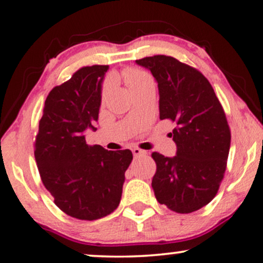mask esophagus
Wrapping results in <instances>:
<instances>
[{
    "label": "esophagus",
    "instance_id": "1",
    "mask_svg": "<svg viewBox=\"0 0 263 263\" xmlns=\"http://www.w3.org/2000/svg\"><path fill=\"white\" fill-rule=\"evenodd\" d=\"M132 151H133V155H134V157H140V156H145V155H146V151L140 150V148H138V147H134Z\"/></svg>",
    "mask_w": 263,
    "mask_h": 263
}]
</instances>
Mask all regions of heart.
Wrapping results in <instances>:
<instances>
[{"mask_svg":"<svg viewBox=\"0 0 263 263\" xmlns=\"http://www.w3.org/2000/svg\"><path fill=\"white\" fill-rule=\"evenodd\" d=\"M122 78H123V80L128 84V86L130 87L132 91L139 89V87L146 85V84L154 83L152 78L148 76L147 73L142 72V70L135 69V68H128V69H125L122 74ZM108 89H109V86L106 85L105 89H103V95H106L107 90Z\"/></svg>","mask_w":263,"mask_h":263,"instance_id":"1","label":"heart"}]
</instances>
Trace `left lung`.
Here are the masks:
<instances>
[{
  "instance_id": "1",
  "label": "left lung",
  "mask_w": 263,
  "mask_h": 263,
  "mask_svg": "<svg viewBox=\"0 0 263 263\" xmlns=\"http://www.w3.org/2000/svg\"><path fill=\"white\" fill-rule=\"evenodd\" d=\"M150 70L158 84L160 119L176 128L171 138L174 157L154 152L155 196L178 213H190L216 196L224 176L231 147V129L215 90L202 73L164 54L135 61Z\"/></svg>"
}]
</instances>
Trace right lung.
Wrapping results in <instances>:
<instances>
[{
	"mask_svg": "<svg viewBox=\"0 0 263 263\" xmlns=\"http://www.w3.org/2000/svg\"><path fill=\"white\" fill-rule=\"evenodd\" d=\"M108 66L83 67L45 101L35 140L41 180L61 211L93 221L112 213L122 197L130 150L107 151L86 144L84 132L99 119Z\"/></svg>",
	"mask_w": 263,
	"mask_h": 263,
	"instance_id": "right-lung-1",
	"label": "right lung"
}]
</instances>
